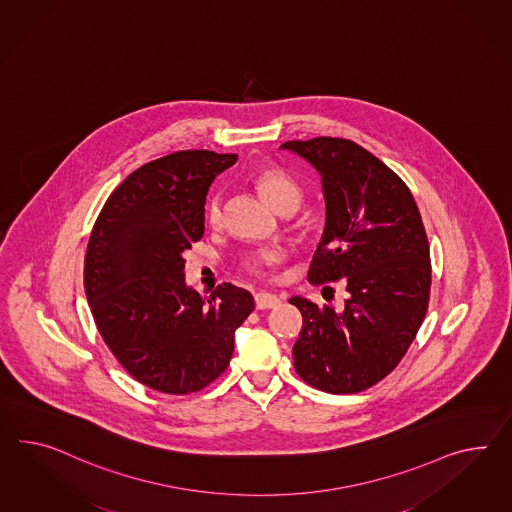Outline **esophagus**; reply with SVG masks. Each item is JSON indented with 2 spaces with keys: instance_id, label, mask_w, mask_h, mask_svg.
Instances as JSON below:
<instances>
[{
  "instance_id": "34e87169",
  "label": "esophagus",
  "mask_w": 512,
  "mask_h": 512,
  "mask_svg": "<svg viewBox=\"0 0 512 512\" xmlns=\"http://www.w3.org/2000/svg\"><path fill=\"white\" fill-rule=\"evenodd\" d=\"M254 301H256L258 310H269V308H275L280 304V299L273 293H256Z\"/></svg>"
}]
</instances>
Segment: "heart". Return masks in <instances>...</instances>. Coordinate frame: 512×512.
<instances>
[{"instance_id":"heart-1","label":"heart","mask_w":512,"mask_h":512,"mask_svg":"<svg viewBox=\"0 0 512 512\" xmlns=\"http://www.w3.org/2000/svg\"><path fill=\"white\" fill-rule=\"evenodd\" d=\"M254 185L262 193L265 200L278 211L295 210L301 200L302 189L299 182L289 176L288 172L280 167H265L256 172ZM206 221L211 228H221L224 223V198L221 193L211 195L206 204ZM280 262V254L276 250L265 249L247 254L243 258V265L250 273H265L269 267Z\"/></svg>"}]
</instances>
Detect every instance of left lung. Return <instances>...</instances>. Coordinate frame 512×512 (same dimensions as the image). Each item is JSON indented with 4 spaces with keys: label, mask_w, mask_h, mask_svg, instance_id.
<instances>
[{
    "label": "left lung",
    "mask_w": 512,
    "mask_h": 512,
    "mask_svg": "<svg viewBox=\"0 0 512 512\" xmlns=\"http://www.w3.org/2000/svg\"><path fill=\"white\" fill-rule=\"evenodd\" d=\"M282 148L314 165L327 200L308 280H343L351 295L341 314L302 297L289 301L302 314L293 366L317 390L364 392L403 360L429 308L431 258L418 204L390 167L349 139Z\"/></svg>",
    "instance_id": "1"
}]
</instances>
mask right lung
<instances>
[{
    "instance_id": "add662e5",
    "label": "right lung",
    "mask_w": 512,
    "mask_h": 512,
    "mask_svg": "<svg viewBox=\"0 0 512 512\" xmlns=\"http://www.w3.org/2000/svg\"><path fill=\"white\" fill-rule=\"evenodd\" d=\"M236 161L211 150L154 159L118 185L92 226L83 284L94 323L120 366L161 394H195L219 379L254 310L247 289L224 282L204 299L184 278L211 182Z\"/></svg>"
}]
</instances>
